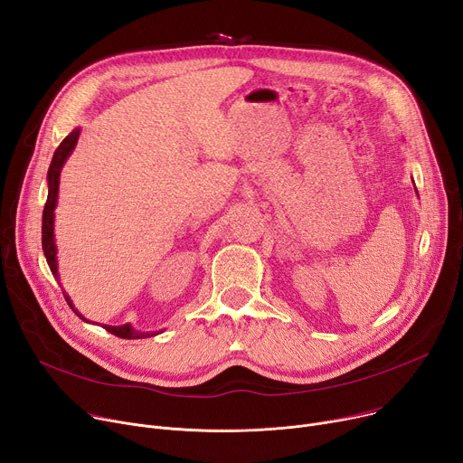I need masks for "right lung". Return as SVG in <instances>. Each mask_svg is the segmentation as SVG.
I'll list each match as a JSON object with an SVG mask.
<instances>
[{"label": "right lung", "instance_id": "1", "mask_svg": "<svg viewBox=\"0 0 463 463\" xmlns=\"http://www.w3.org/2000/svg\"><path fill=\"white\" fill-rule=\"evenodd\" d=\"M80 130H74L72 134H69L61 145L55 148L53 158L48 169V199L44 204V212H43V250L48 260V266L52 269V273L57 277V260H55V243H53V210H55V203H57V190H59V175H61V167H63L65 160L69 158V154L74 150L76 141H78ZM67 303L74 309V305L71 301L69 296H65ZM76 313V311H74ZM78 315V313H76ZM81 317V315H80ZM83 318V317H81ZM85 320V318H83ZM106 331H109L115 336L120 338H145L150 333H141L136 331L130 324L125 326H104Z\"/></svg>", "mask_w": 463, "mask_h": 463}]
</instances>
